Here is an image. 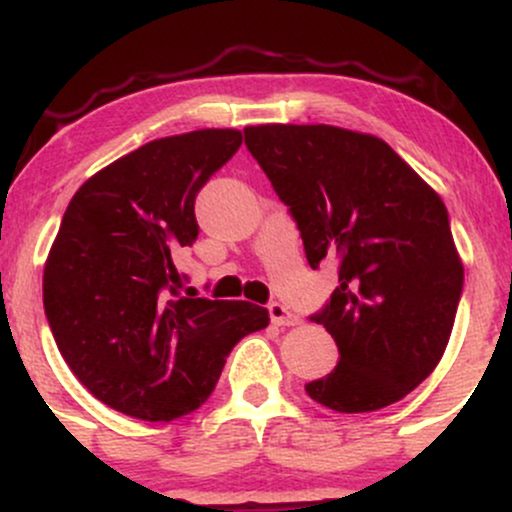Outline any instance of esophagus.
<instances>
[{
    "label": "esophagus",
    "mask_w": 512,
    "mask_h": 512,
    "mask_svg": "<svg viewBox=\"0 0 512 512\" xmlns=\"http://www.w3.org/2000/svg\"><path fill=\"white\" fill-rule=\"evenodd\" d=\"M269 317H272L274 325H279V327H293L301 322V317L293 315L291 310L281 303H269Z\"/></svg>",
    "instance_id": "obj_1"
}]
</instances>
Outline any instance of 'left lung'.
<instances>
[{
  "mask_svg": "<svg viewBox=\"0 0 512 512\" xmlns=\"http://www.w3.org/2000/svg\"><path fill=\"white\" fill-rule=\"evenodd\" d=\"M243 132L298 223L310 267L339 262V286L313 315L339 363L305 392L342 414L399 402L436 370L460 303L464 267L443 199L373 134L332 125Z\"/></svg>",
  "mask_w": 512,
  "mask_h": 512,
  "instance_id": "8db88e82",
  "label": "left lung"
}]
</instances>
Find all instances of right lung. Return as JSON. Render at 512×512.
I'll use <instances>...</instances> for the list:
<instances>
[{"instance_id": "right-lung-1", "label": "right lung", "mask_w": 512, "mask_h": 512, "mask_svg": "<svg viewBox=\"0 0 512 512\" xmlns=\"http://www.w3.org/2000/svg\"><path fill=\"white\" fill-rule=\"evenodd\" d=\"M240 144L238 129L154 139L91 175L64 211L45 260V315L67 366L110 409L142 421L190 414L233 346L269 325L262 305L180 296L173 264L199 233L197 192Z\"/></svg>"}]
</instances>
